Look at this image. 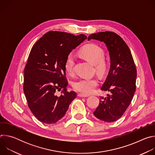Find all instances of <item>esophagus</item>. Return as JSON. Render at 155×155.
I'll list each match as a JSON object with an SVG mask.
<instances>
[{
  "mask_svg": "<svg viewBox=\"0 0 155 155\" xmlns=\"http://www.w3.org/2000/svg\"><path fill=\"white\" fill-rule=\"evenodd\" d=\"M78 96L79 97H87L89 96L88 95H85V94H78Z\"/></svg>",
  "mask_w": 155,
  "mask_h": 155,
  "instance_id": "1",
  "label": "esophagus"
}]
</instances>
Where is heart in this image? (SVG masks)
<instances>
[{
	"mask_svg": "<svg viewBox=\"0 0 155 155\" xmlns=\"http://www.w3.org/2000/svg\"><path fill=\"white\" fill-rule=\"evenodd\" d=\"M81 56L94 64L95 69L100 74H104L107 70L108 63L104 59V51L103 49L95 43L86 44L79 51ZM75 58L72 53L68 55L65 59L64 68L67 73L72 75L74 74ZM99 81L96 78H81L75 81L72 86L74 89L84 94H90L94 93Z\"/></svg>",
	"mask_w": 155,
	"mask_h": 155,
	"instance_id": "obj_1",
	"label": "heart"
}]
</instances>
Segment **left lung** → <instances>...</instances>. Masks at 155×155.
I'll return each instance as SVG.
<instances>
[{"label":"left lung","instance_id":"8db88e82","mask_svg":"<svg viewBox=\"0 0 155 155\" xmlns=\"http://www.w3.org/2000/svg\"><path fill=\"white\" fill-rule=\"evenodd\" d=\"M103 41L109 51L110 68L101 90L110 95L101 97L94 112L98 119L114 122L122 117L129 107L136 91L137 70L131 52L122 38L113 32L91 34L87 40Z\"/></svg>","mask_w":155,"mask_h":155}]
</instances>
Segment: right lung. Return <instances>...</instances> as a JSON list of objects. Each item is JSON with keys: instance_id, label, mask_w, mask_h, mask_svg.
Listing matches in <instances>:
<instances>
[{"instance_id": "obj_1", "label": "right lung", "mask_w": 155, "mask_h": 155, "mask_svg": "<svg viewBox=\"0 0 155 155\" xmlns=\"http://www.w3.org/2000/svg\"><path fill=\"white\" fill-rule=\"evenodd\" d=\"M86 38L84 34L49 31L32 48L25 68L23 90L29 108L40 121L55 123L77 97L75 92L67 91L64 64L68 55ZM57 89L61 91L59 97L55 94Z\"/></svg>"}]
</instances>
